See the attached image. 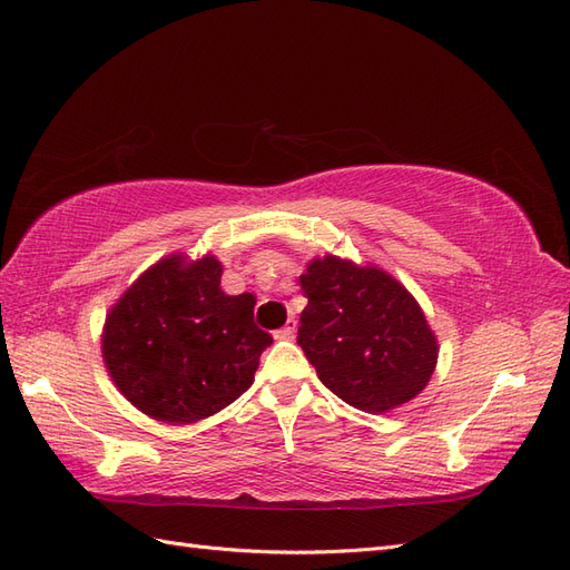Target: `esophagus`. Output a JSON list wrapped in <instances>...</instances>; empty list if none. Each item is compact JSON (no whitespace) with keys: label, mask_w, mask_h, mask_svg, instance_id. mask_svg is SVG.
<instances>
[{"label":"esophagus","mask_w":570,"mask_h":570,"mask_svg":"<svg viewBox=\"0 0 570 570\" xmlns=\"http://www.w3.org/2000/svg\"><path fill=\"white\" fill-rule=\"evenodd\" d=\"M297 333V321L295 318H287V323L281 327V331H275L273 337L275 340H292Z\"/></svg>","instance_id":"34e87169"}]
</instances>
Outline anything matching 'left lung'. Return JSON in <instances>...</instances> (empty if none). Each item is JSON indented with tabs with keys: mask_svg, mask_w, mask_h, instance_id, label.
I'll list each match as a JSON object with an SVG mask.
<instances>
[{
	"mask_svg": "<svg viewBox=\"0 0 570 570\" xmlns=\"http://www.w3.org/2000/svg\"><path fill=\"white\" fill-rule=\"evenodd\" d=\"M299 283L308 304L297 342L321 383L366 413L416 400L435 373L440 344L404 283L335 254L314 256Z\"/></svg>",
	"mask_w": 570,
	"mask_h": 570,
	"instance_id": "left-lung-1",
	"label": "left lung"
}]
</instances>
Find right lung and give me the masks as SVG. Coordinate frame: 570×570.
Listing matches in <instances>:
<instances>
[{
    "label": "right lung",
    "mask_w": 570,
    "mask_h": 570,
    "mask_svg": "<svg viewBox=\"0 0 570 570\" xmlns=\"http://www.w3.org/2000/svg\"><path fill=\"white\" fill-rule=\"evenodd\" d=\"M214 254L161 256L126 287L101 327V358L145 416L189 425L233 404L254 383L273 337L254 323L252 292L226 295Z\"/></svg>",
    "instance_id": "right-lung-1"
}]
</instances>
